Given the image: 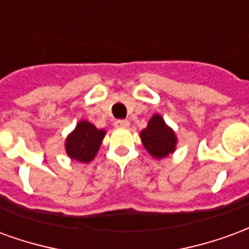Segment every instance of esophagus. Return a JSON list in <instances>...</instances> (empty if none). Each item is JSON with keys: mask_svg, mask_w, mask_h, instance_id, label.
<instances>
[{"mask_svg": "<svg viewBox=\"0 0 249 249\" xmlns=\"http://www.w3.org/2000/svg\"><path fill=\"white\" fill-rule=\"evenodd\" d=\"M114 126L116 128H128L129 126V121L128 120H116L114 121Z\"/></svg>", "mask_w": 249, "mask_h": 249, "instance_id": "obj_1", "label": "esophagus"}]
</instances>
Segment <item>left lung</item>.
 I'll list each match as a JSON object with an SVG mask.
<instances>
[{"mask_svg":"<svg viewBox=\"0 0 249 249\" xmlns=\"http://www.w3.org/2000/svg\"><path fill=\"white\" fill-rule=\"evenodd\" d=\"M142 145L156 159L167 157L173 153L178 144V137L162 120L160 114H153L145 129L140 133Z\"/></svg>","mask_w":249,"mask_h":249,"instance_id":"8db88e82","label":"left lung"}]
</instances>
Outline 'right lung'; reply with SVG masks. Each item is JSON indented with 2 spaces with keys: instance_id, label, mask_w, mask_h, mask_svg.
Listing matches in <instances>:
<instances>
[{
  "instance_id": "obj_1",
  "label": "right lung",
  "mask_w": 249,
  "mask_h": 249,
  "mask_svg": "<svg viewBox=\"0 0 249 249\" xmlns=\"http://www.w3.org/2000/svg\"><path fill=\"white\" fill-rule=\"evenodd\" d=\"M104 136L105 130L97 129L89 121L82 120L66 137L65 149L68 156L80 162L92 161L100 149Z\"/></svg>"
}]
</instances>
